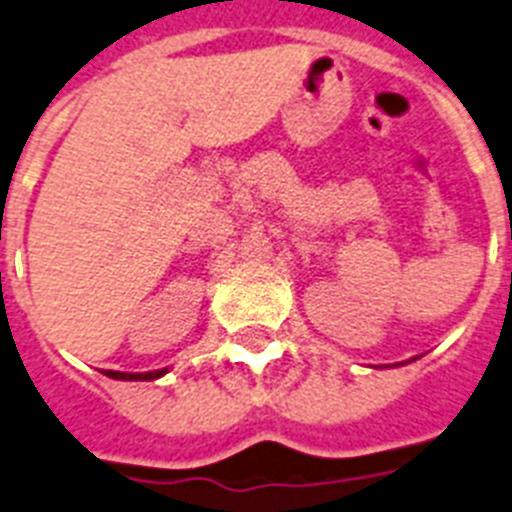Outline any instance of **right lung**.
Here are the masks:
<instances>
[{
	"label": "right lung",
	"mask_w": 512,
	"mask_h": 512,
	"mask_svg": "<svg viewBox=\"0 0 512 512\" xmlns=\"http://www.w3.org/2000/svg\"><path fill=\"white\" fill-rule=\"evenodd\" d=\"M165 373H168V368L152 370V373H119V370H106L108 378H116V381H155V378H160Z\"/></svg>",
	"instance_id": "right-lung-1"
}]
</instances>
